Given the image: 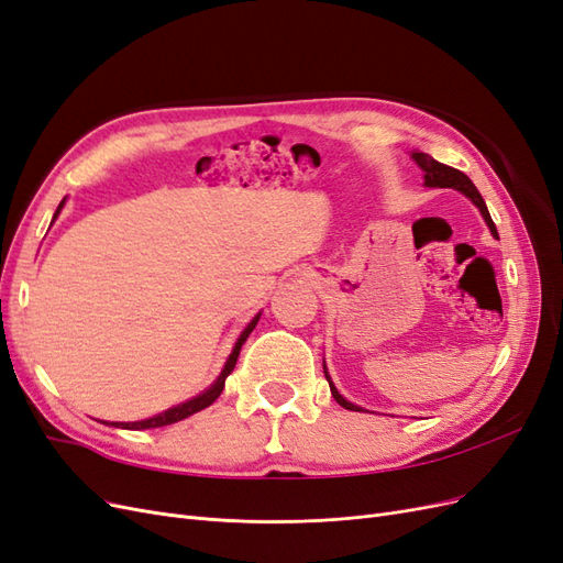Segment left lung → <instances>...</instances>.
I'll use <instances>...</instances> for the list:
<instances>
[{"mask_svg": "<svg viewBox=\"0 0 563 563\" xmlns=\"http://www.w3.org/2000/svg\"><path fill=\"white\" fill-rule=\"evenodd\" d=\"M411 159L422 168V174H424V176H422V178H424V187H453V190L463 192V195L474 203V207L482 211V216H484V220H486V225H488L490 234L498 236V230H496V225H493L490 213H488V209H486V201L482 199L479 190H476L474 183H472L463 172H457V168H453V166H446V164H441V162L432 159L430 155H424V152H411ZM323 376H327L329 387H331V395H333V399H335L340 406L347 408V411H364L362 406H356V404L347 401V399L335 389V385H333L331 378H329L327 364H323Z\"/></svg>", "mask_w": 563, "mask_h": 563, "instance_id": "1", "label": "left lung"}]
</instances>
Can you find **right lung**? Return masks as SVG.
I'll use <instances>...</instances> for the list:
<instances>
[{
  "mask_svg": "<svg viewBox=\"0 0 563 563\" xmlns=\"http://www.w3.org/2000/svg\"><path fill=\"white\" fill-rule=\"evenodd\" d=\"M63 203H65V199L58 203V211H56V216L60 213ZM56 216H54V218H56ZM258 319H261V312L255 314V317L246 323V329L242 331V335H240V338H236V343H234V347H232V352H230V356H228V362H225L223 371H220L218 380H216L209 389H203L201 395H197V397H192V399H187V401H183V404H178V406H174V408H168V411H164V413H159V416H152V418H145V420H135V422H112V428H122V430H150V428H164V424H174V422H178V420H185L187 416H192V413L201 411V408L211 406V404L220 397V391H223V387H225V378H228L230 373H232V368H234V364H236V356H240V350H242V345L246 343L249 333L255 329V323H258Z\"/></svg>",
  "mask_w": 563,
  "mask_h": 563,
  "instance_id": "right-lung-1",
  "label": "right lung"
}]
</instances>
